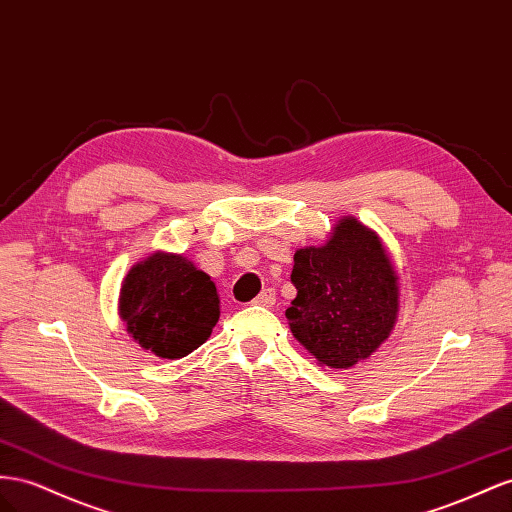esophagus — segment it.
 Masks as SVG:
<instances>
[{"instance_id": "obj_1", "label": "esophagus", "mask_w": 512, "mask_h": 512, "mask_svg": "<svg viewBox=\"0 0 512 512\" xmlns=\"http://www.w3.org/2000/svg\"><path fill=\"white\" fill-rule=\"evenodd\" d=\"M254 303H258V306H265V308H273L275 303V290L273 288H265L262 293L254 299Z\"/></svg>"}]
</instances>
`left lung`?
I'll return each mask as SVG.
<instances>
[{"label":"left lung","mask_w":512,"mask_h":512,"mask_svg":"<svg viewBox=\"0 0 512 512\" xmlns=\"http://www.w3.org/2000/svg\"><path fill=\"white\" fill-rule=\"evenodd\" d=\"M290 280L288 327L321 366L347 370L390 338L398 275L379 234L353 215L340 217L325 243L299 247Z\"/></svg>","instance_id":"obj_1"}]
</instances>
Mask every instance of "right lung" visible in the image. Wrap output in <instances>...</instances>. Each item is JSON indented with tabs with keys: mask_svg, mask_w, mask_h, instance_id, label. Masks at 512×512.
<instances>
[{
	"mask_svg": "<svg viewBox=\"0 0 512 512\" xmlns=\"http://www.w3.org/2000/svg\"><path fill=\"white\" fill-rule=\"evenodd\" d=\"M118 314L127 334L161 359H181L219 321L217 286L183 254L153 252L124 275Z\"/></svg>",
	"mask_w": 512,
	"mask_h": 512,
	"instance_id": "add662e5",
	"label": "right lung"
}]
</instances>
